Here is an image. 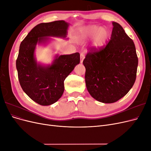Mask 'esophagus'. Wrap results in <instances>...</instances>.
Listing matches in <instances>:
<instances>
[{
	"label": "esophagus",
	"instance_id": "esophagus-1",
	"mask_svg": "<svg viewBox=\"0 0 151 151\" xmlns=\"http://www.w3.org/2000/svg\"><path fill=\"white\" fill-rule=\"evenodd\" d=\"M80 57H81V63H83V60H84V53H81Z\"/></svg>",
	"mask_w": 151,
	"mask_h": 151
}]
</instances>
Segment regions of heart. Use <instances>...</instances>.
<instances>
[{
    "mask_svg": "<svg viewBox=\"0 0 151 151\" xmlns=\"http://www.w3.org/2000/svg\"><path fill=\"white\" fill-rule=\"evenodd\" d=\"M109 36L108 30L101 27L99 28L98 26L91 25L82 29L79 33V37L82 40H89L93 37V47L95 48H99L104 46Z\"/></svg>",
    "mask_w": 151,
    "mask_h": 151,
    "instance_id": "b5f03b06",
    "label": "heart"
}]
</instances>
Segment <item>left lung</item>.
Masks as SVG:
<instances>
[{
	"mask_svg": "<svg viewBox=\"0 0 151 151\" xmlns=\"http://www.w3.org/2000/svg\"><path fill=\"white\" fill-rule=\"evenodd\" d=\"M113 26L108 43L91 48L83 60L87 89L104 103H115L128 93L135 83L138 66L133 40L120 24L113 22Z\"/></svg>",
	"mask_w": 151,
	"mask_h": 151,
	"instance_id": "1",
	"label": "left lung"
}]
</instances>
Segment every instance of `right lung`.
<instances>
[{
    "label": "right lung",
    "instance_id": "obj_1",
    "mask_svg": "<svg viewBox=\"0 0 151 151\" xmlns=\"http://www.w3.org/2000/svg\"><path fill=\"white\" fill-rule=\"evenodd\" d=\"M68 25L65 21L40 23L31 30L20 45L16 60L18 79L24 92L40 105L52 104L61 98L64 81L79 63L80 54L56 55L52 65L44 66L36 60V46L48 42V36L65 38Z\"/></svg>",
    "mask_w": 151,
    "mask_h": 151
}]
</instances>
